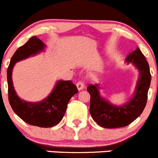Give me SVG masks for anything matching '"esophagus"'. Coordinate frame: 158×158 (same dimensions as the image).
Instances as JSON below:
<instances>
[{"label":"esophagus","instance_id":"34e87169","mask_svg":"<svg viewBox=\"0 0 158 158\" xmlns=\"http://www.w3.org/2000/svg\"><path fill=\"white\" fill-rule=\"evenodd\" d=\"M76 86H77L78 89L80 91V90H82V89L84 88V83H83V81L82 80H79V82H77V83H76Z\"/></svg>","mask_w":158,"mask_h":158}]
</instances>
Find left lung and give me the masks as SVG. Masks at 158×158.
I'll use <instances>...</instances> for the list:
<instances>
[{"label":"left lung","instance_id":"left-lung-1","mask_svg":"<svg viewBox=\"0 0 158 158\" xmlns=\"http://www.w3.org/2000/svg\"><path fill=\"white\" fill-rule=\"evenodd\" d=\"M127 61L133 62L140 71L136 92L133 99L122 106L111 105L99 96L98 85H89L90 94L89 112L93 120L104 128H118L131 124L144 110L151 76L149 64L139 48L131 52Z\"/></svg>","mask_w":158,"mask_h":158}]
</instances>
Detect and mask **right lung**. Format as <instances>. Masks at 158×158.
<instances>
[{
	"label": "right lung",
	"mask_w": 158,
	"mask_h": 158,
	"mask_svg": "<svg viewBox=\"0 0 158 158\" xmlns=\"http://www.w3.org/2000/svg\"><path fill=\"white\" fill-rule=\"evenodd\" d=\"M45 45L42 40L33 36L22 46L19 47L10 59L7 71L8 100L12 110L24 120L32 126L52 127L62 120L69 101L78 93L76 85L69 81H59L51 94L40 102H27L18 97L14 89L11 73L15 62L42 51Z\"/></svg>",
	"instance_id": "1"
}]
</instances>
